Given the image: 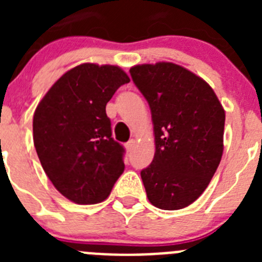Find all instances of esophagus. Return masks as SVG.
I'll list each match as a JSON object with an SVG mask.
<instances>
[{"label":"esophagus","mask_w":262,"mask_h":262,"mask_svg":"<svg viewBox=\"0 0 262 262\" xmlns=\"http://www.w3.org/2000/svg\"><path fill=\"white\" fill-rule=\"evenodd\" d=\"M135 144H136V140L135 139H131V140H129V142H127L126 143V149L128 152H131L134 149V147H135Z\"/></svg>","instance_id":"1"}]
</instances>
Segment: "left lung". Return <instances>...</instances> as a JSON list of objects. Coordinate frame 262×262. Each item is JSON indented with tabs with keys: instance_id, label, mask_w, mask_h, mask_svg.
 Returning <instances> with one entry per match:
<instances>
[{
	"instance_id": "8db88e82",
	"label": "left lung",
	"mask_w": 262,
	"mask_h": 262,
	"mask_svg": "<svg viewBox=\"0 0 262 262\" xmlns=\"http://www.w3.org/2000/svg\"><path fill=\"white\" fill-rule=\"evenodd\" d=\"M131 77L152 114L155 157L140 172L157 209L191 205L209 186L223 155L226 113L212 88L173 62L142 64Z\"/></svg>"
}]
</instances>
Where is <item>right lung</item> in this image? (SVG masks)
I'll return each mask as SVG.
<instances>
[{"label": "right lung", "mask_w": 262, "mask_h": 262, "mask_svg": "<svg viewBox=\"0 0 262 262\" xmlns=\"http://www.w3.org/2000/svg\"><path fill=\"white\" fill-rule=\"evenodd\" d=\"M127 82L119 67L85 62L66 72L34 113V145L41 166L72 202H102L123 173L124 148L111 136L106 105Z\"/></svg>", "instance_id": "right-lung-1"}]
</instances>
